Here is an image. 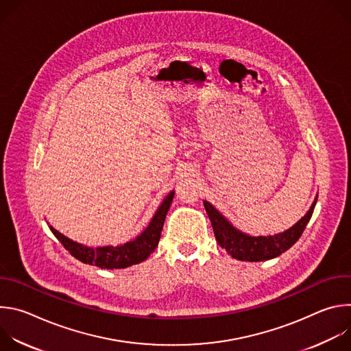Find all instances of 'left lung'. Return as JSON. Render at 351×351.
I'll return each instance as SVG.
<instances>
[{
    "label": "left lung",
    "instance_id": "8db88e82",
    "mask_svg": "<svg viewBox=\"0 0 351 351\" xmlns=\"http://www.w3.org/2000/svg\"><path fill=\"white\" fill-rule=\"evenodd\" d=\"M315 204L317 197L307 214L287 230L272 236H253L234 228L211 203L204 199V208L211 221L218 244L226 250L232 258L250 263L272 260L289 250L303 234V230L311 219Z\"/></svg>",
    "mask_w": 351,
    "mask_h": 351
}]
</instances>
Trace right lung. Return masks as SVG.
I'll return each instance as SVG.
<instances>
[{
	"label": "right lung",
	"mask_w": 351,
	"mask_h": 351,
	"mask_svg": "<svg viewBox=\"0 0 351 351\" xmlns=\"http://www.w3.org/2000/svg\"><path fill=\"white\" fill-rule=\"evenodd\" d=\"M175 195V190L169 191V194L162 199V203L157 208L154 217L149 221L148 226L137 234L134 239L118 244V245H99V247H90L73 241L72 239L66 237L57 229L49 225V229L54 233V236L62 243V245L68 252L82 261L83 264L95 265L101 269H122L130 265L138 264L148 258L158 245L162 226L165 222V217L168 210L172 204V199Z\"/></svg>",
	"instance_id": "add662e5"
}]
</instances>
